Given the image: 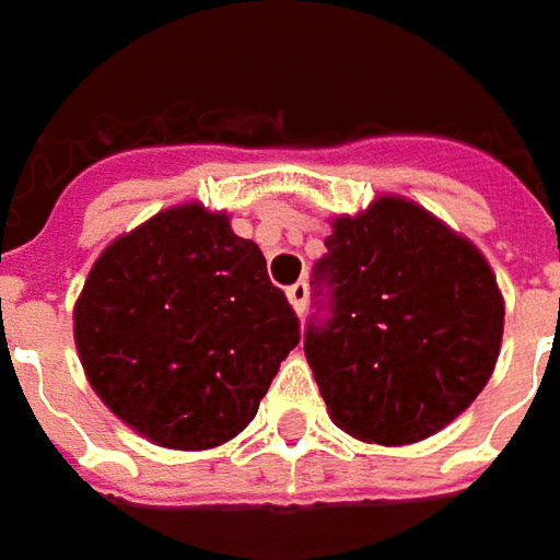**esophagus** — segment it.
Masks as SVG:
<instances>
[{
	"mask_svg": "<svg viewBox=\"0 0 560 560\" xmlns=\"http://www.w3.org/2000/svg\"><path fill=\"white\" fill-rule=\"evenodd\" d=\"M287 299H289V305L295 307V314H305L307 311V283L305 280L292 283V287L287 289Z\"/></svg>",
	"mask_w": 560,
	"mask_h": 560,
	"instance_id": "esophagus-1",
	"label": "esophagus"
}]
</instances>
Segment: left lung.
<instances>
[{"label":"left lung","instance_id":"8db88e82","mask_svg":"<svg viewBox=\"0 0 560 560\" xmlns=\"http://www.w3.org/2000/svg\"><path fill=\"white\" fill-rule=\"evenodd\" d=\"M314 280L329 314L307 324L305 358L329 419L351 438L425 441L493 376L505 317L497 273L422 206L378 197L332 219Z\"/></svg>","mask_w":560,"mask_h":560}]
</instances>
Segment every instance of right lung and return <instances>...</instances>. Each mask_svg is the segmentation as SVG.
Wrapping results in <instances>:
<instances>
[{
	"mask_svg": "<svg viewBox=\"0 0 560 560\" xmlns=\"http://www.w3.org/2000/svg\"><path fill=\"white\" fill-rule=\"evenodd\" d=\"M95 394L168 450H209L258 412L299 317L253 240L224 212L184 202L97 255L73 307Z\"/></svg>",
	"mask_w": 560,
	"mask_h": 560,
	"instance_id": "right-lung-1",
	"label": "right lung"
}]
</instances>
